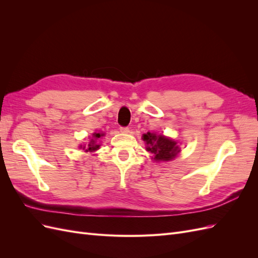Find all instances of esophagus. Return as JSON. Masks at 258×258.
<instances>
[{"instance_id":"obj_1","label":"esophagus","mask_w":258,"mask_h":258,"mask_svg":"<svg viewBox=\"0 0 258 258\" xmlns=\"http://www.w3.org/2000/svg\"><path fill=\"white\" fill-rule=\"evenodd\" d=\"M120 132H122V134H128L129 128L128 127H120Z\"/></svg>"}]
</instances>
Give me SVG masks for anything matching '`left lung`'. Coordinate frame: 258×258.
Wrapping results in <instances>:
<instances>
[{
	"instance_id": "left-lung-1",
	"label": "left lung",
	"mask_w": 258,
	"mask_h": 258,
	"mask_svg": "<svg viewBox=\"0 0 258 258\" xmlns=\"http://www.w3.org/2000/svg\"><path fill=\"white\" fill-rule=\"evenodd\" d=\"M142 139L147 144L146 150L155 156L154 159L156 161H168L173 159L181 151L176 145V142L163 136H156L155 134L147 132L146 135H143Z\"/></svg>"
}]
</instances>
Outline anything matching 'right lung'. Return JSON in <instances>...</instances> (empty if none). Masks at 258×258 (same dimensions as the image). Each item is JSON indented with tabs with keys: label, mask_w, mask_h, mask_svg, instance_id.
I'll list each match as a JSON object with an SVG mask.
<instances>
[{
	"label": "right lung",
	"mask_w": 258,
	"mask_h": 258,
	"mask_svg": "<svg viewBox=\"0 0 258 258\" xmlns=\"http://www.w3.org/2000/svg\"><path fill=\"white\" fill-rule=\"evenodd\" d=\"M102 136H103V134H93V138H95V139H99L100 137H102ZM99 147H100V145L96 144L95 140L91 139L90 143L88 144L87 147H86V152H95V151L98 150ZM84 150H85V147H84Z\"/></svg>",
	"instance_id": "add662e5"
}]
</instances>
